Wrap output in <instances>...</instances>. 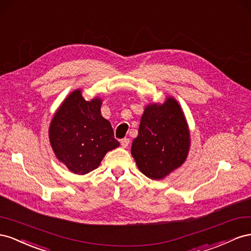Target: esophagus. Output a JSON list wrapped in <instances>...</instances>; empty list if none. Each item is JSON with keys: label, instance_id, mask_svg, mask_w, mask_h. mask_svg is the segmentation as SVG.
I'll return each mask as SVG.
<instances>
[{"label": "esophagus", "instance_id": "34e87169", "mask_svg": "<svg viewBox=\"0 0 251 251\" xmlns=\"http://www.w3.org/2000/svg\"><path fill=\"white\" fill-rule=\"evenodd\" d=\"M129 139L128 138H124V139H122L121 140V145H122V147L123 148H126L128 145H129Z\"/></svg>", "mask_w": 251, "mask_h": 251}]
</instances>
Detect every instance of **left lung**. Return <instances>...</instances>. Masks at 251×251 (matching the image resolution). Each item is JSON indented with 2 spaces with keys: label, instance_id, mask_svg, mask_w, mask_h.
I'll return each mask as SVG.
<instances>
[{
  "label": "left lung",
  "instance_id": "left-lung-1",
  "mask_svg": "<svg viewBox=\"0 0 251 251\" xmlns=\"http://www.w3.org/2000/svg\"><path fill=\"white\" fill-rule=\"evenodd\" d=\"M189 131L184 113L175 99L148 105L141 118L131 154L142 174L152 180L165 177L185 162Z\"/></svg>",
  "mask_w": 251,
  "mask_h": 251
}]
</instances>
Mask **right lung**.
I'll return each mask as SVG.
<instances>
[{
    "mask_svg": "<svg viewBox=\"0 0 251 251\" xmlns=\"http://www.w3.org/2000/svg\"><path fill=\"white\" fill-rule=\"evenodd\" d=\"M101 103L99 99L86 101L75 90L51 121L49 139L53 151L74 174L95 170L106 152L120 145L110 123L102 117Z\"/></svg>",
    "mask_w": 251,
    "mask_h": 251,
    "instance_id": "obj_1",
    "label": "right lung"
}]
</instances>
